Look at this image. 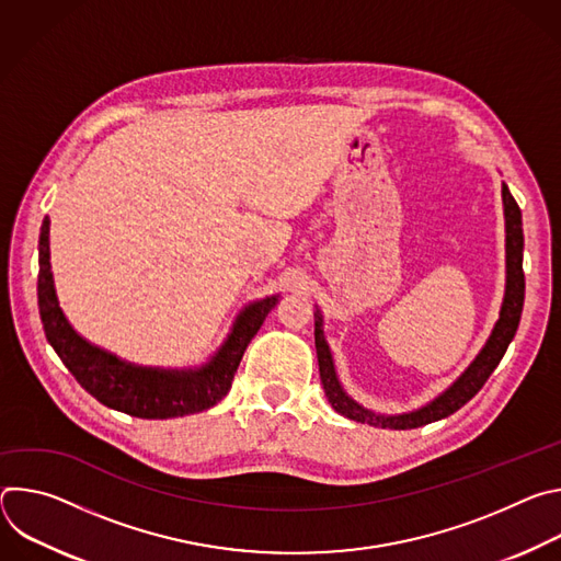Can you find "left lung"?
I'll use <instances>...</instances> for the list:
<instances>
[{"label":"left lung","instance_id":"1","mask_svg":"<svg viewBox=\"0 0 561 561\" xmlns=\"http://www.w3.org/2000/svg\"><path fill=\"white\" fill-rule=\"evenodd\" d=\"M502 202H504V221H506V290H504V301L500 308V319L495 322L486 344L468 364V368L444 392H439L435 399H431L428 404H424L415 411L402 413V415H381V413H375V411L362 407L359 402H355V399L344 390V386L337 377L333 353H331V346L324 335V317H322V310L314 306L317 308L314 310V348H317V362H319V377H322L324 392L329 397L331 407L340 415H344L353 422H362V424H370V426H379V428H392V431L420 428L424 424L444 420V417L453 415L455 411H459L468 402V399H472L479 392V388L486 383V379L497 368L508 344L513 342V337L517 333L522 308H524V290H526L524 268H522V262H524L522 210L506 184H502Z\"/></svg>","mask_w":561,"mask_h":561}]
</instances>
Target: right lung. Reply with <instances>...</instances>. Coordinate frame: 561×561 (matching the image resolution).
<instances>
[{
  "instance_id": "right-lung-1",
  "label": "right lung",
  "mask_w": 561,
  "mask_h": 561,
  "mask_svg": "<svg viewBox=\"0 0 561 561\" xmlns=\"http://www.w3.org/2000/svg\"><path fill=\"white\" fill-rule=\"evenodd\" d=\"M48 234L50 219L44 217L39 230L37 304L46 340L79 386L104 407L133 417L171 420L215 407L230 390L247 346L279 301V295H271L239 310L224 344L202 366H139L91 344L70 327L55 293Z\"/></svg>"
}]
</instances>
